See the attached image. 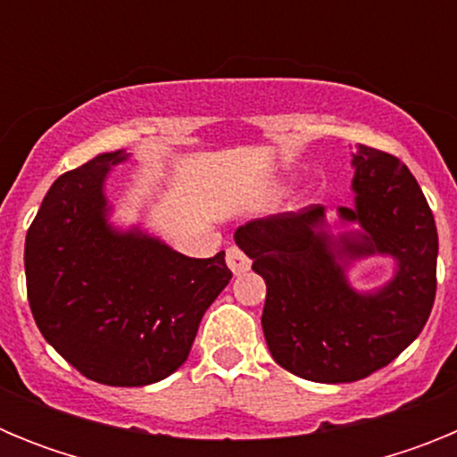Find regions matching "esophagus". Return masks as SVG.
I'll use <instances>...</instances> for the list:
<instances>
[{"label":"esophagus","instance_id":"34e87169","mask_svg":"<svg viewBox=\"0 0 457 457\" xmlns=\"http://www.w3.org/2000/svg\"><path fill=\"white\" fill-rule=\"evenodd\" d=\"M226 265L231 268L233 274H242L252 268V261H249V256L242 249L228 247V252H226Z\"/></svg>","mask_w":457,"mask_h":457}]
</instances>
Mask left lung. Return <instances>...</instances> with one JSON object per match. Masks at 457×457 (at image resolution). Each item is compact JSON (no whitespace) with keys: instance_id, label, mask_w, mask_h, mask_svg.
I'll return each instance as SVG.
<instances>
[{"instance_id":"obj_1","label":"left lung","mask_w":457,"mask_h":457,"mask_svg":"<svg viewBox=\"0 0 457 457\" xmlns=\"http://www.w3.org/2000/svg\"><path fill=\"white\" fill-rule=\"evenodd\" d=\"M354 208H338L364 233L353 256L391 253L398 274L378 295H357L343 277L322 224V205L253 220L236 231L252 270L265 278L263 332L274 361L311 382H357L391 364L421 334L437 290V228L410 169L370 146L353 153Z\"/></svg>"}]
</instances>
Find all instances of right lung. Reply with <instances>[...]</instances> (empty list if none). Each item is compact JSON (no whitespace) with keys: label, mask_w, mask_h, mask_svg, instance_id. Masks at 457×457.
I'll return each mask as SVG.
<instances>
[{"label":"right lung","mask_w":457,"mask_h":457,"mask_svg":"<svg viewBox=\"0 0 457 457\" xmlns=\"http://www.w3.org/2000/svg\"><path fill=\"white\" fill-rule=\"evenodd\" d=\"M103 153L54 180L24 242L27 297L40 334L84 378L144 386L179 369L205 309L231 281L224 252L189 258L104 224Z\"/></svg>","instance_id":"obj_1"}]
</instances>
